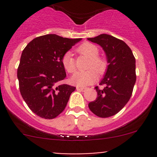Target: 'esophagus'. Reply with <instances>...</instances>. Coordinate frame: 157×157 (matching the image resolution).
Returning <instances> with one entry per match:
<instances>
[{
	"instance_id": "obj_1",
	"label": "esophagus",
	"mask_w": 157,
	"mask_h": 157,
	"mask_svg": "<svg viewBox=\"0 0 157 157\" xmlns=\"http://www.w3.org/2000/svg\"><path fill=\"white\" fill-rule=\"evenodd\" d=\"M86 88H85V87H77V90H80V91H85V90H86Z\"/></svg>"
}]
</instances>
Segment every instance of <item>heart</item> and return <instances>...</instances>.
<instances>
[{
    "label": "heart",
    "mask_w": 157,
    "mask_h": 157,
    "mask_svg": "<svg viewBox=\"0 0 157 157\" xmlns=\"http://www.w3.org/2000/svg\"><path fill=\"white\" fill-rule=\"evenodd\" d=\"M77 52L90 58V61L87 68L90 70L84 72H77L72 76L71 82L76 86H86L94 83L97 79V74L94 71L96 70L99 74H104L106 71L108 64L105 58L99 56V50L94 44L90 42L83 43L78 47ZM61 62L67 73L73 74L76 71L75 59L70 52H67L63 55Z\"/></svg>",
    "instance_id": "heart-1"
}]
</instances>
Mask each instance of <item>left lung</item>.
<instances>
[{"label":"left lung","instance_id":"left-lung-1","mask_svg":"<svg viewBox=\"0 0 157 157\" xmlns=\"http://www.w3.org/2000/svg\"><path fill=\"white\" fill-rule=\"evenodd\" d=\"M88 40L102 47L108 59V69L99 85L96 86L97 98L89 109L100 118L115 115L124 108L132 95L136 82L135 58L129 46L119 39L101 34Z\"/></svg>","mask_w":157,"mask_h":157}]
</instances>
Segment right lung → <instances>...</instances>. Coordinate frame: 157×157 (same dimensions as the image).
<instances>
[{"mask_svg": "<svg viewBox=\"0 0 157 157\" xmlns=\"http://www.w3.org/2000/svg\"><path fill=\"white\" fill-rule=\"evenodd\" d=\"M79 41L48 34L35 38L23 49L17 69L19 88L28 107L38 116L52 119L65 109L76 87L56 83L66 77L63 55Z\"/></svg>", "mask_w": 157, "mask_h": 157, "instance_id": "1", "label": "right lung"}]
</instances>
